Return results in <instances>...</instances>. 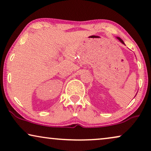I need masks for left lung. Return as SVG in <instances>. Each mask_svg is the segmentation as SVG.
I'll return each mask as SVG.
<instances>
[{
	"instance_id": "left-lung-1",
	"label": "left lung",
	"mask_w": 151,
	"mask_h": 151,
	"mask_svg": "<svg viewBox=\"0 0 151 151\" xmlns=\"http://www.w3.org/2000/svg\"><path fill=\"white\" fill-rule=\"evenodd\" d=\"M117 39H118V40H119V41H120V42H121V43H122V44H124V42H123V41L122 40H121V38H119V37H117Z\"/></svg>"
}]
</instances>
